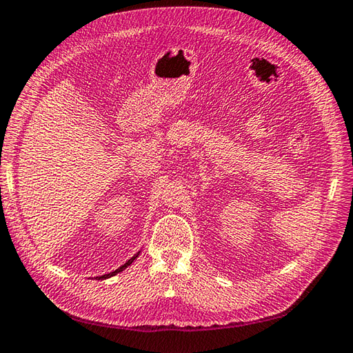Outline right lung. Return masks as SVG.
Listing matches in <instances>:
<instances>
[{
  "instance_id": "right-lung-1",
  "label": "right lung",
  "mask_w": 353,
  "mask_h": 353,
  "mask_svg": "<svg viewBox=\"0 0 353 353\" xmlns=\"http://www.w3.org/2000/svg\"><path fill=\"white\" fill-rule=\"evenodd\" d=\"M138 254H139V252H138L137 254H134V256H133V258H130L129 261H127L124 265H121V267H119V268H117V270H115V272H112V273H108V274H103V276H100V277H99V279H108V277H112V276H115L117 273H119V272H123V270H124V268H127V267H129V265L132 264V262H133L134 259H137V258H138Z\"/></svg>"
}]
</instances>
